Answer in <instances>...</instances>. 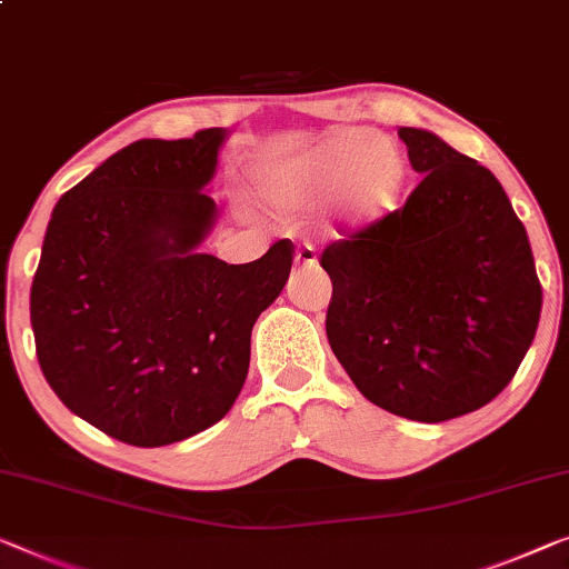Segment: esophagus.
<instances>
[{"label":"esophagus","instance_id":"obj_1","mask_svg":"<svg viewBox=\"0 0 569 569\" xmlns=\"http://www.w3.org/2000/svg\"><path fill=\"white\" fill-rule=\"evenodd\" d=\"M293 260H296V266H313V262H317V250H313V244L303 242L296 248Z\"/></svg>","mask_w":569,"mask_h":569}]
</instances>
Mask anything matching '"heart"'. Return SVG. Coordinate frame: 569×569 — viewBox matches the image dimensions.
Wrapping results in <instances>:
<instances>
[{"mask_svg": "<svg viewBox=\"0 0 569 569\" xmlns=\"http://www.w3.org/2000/svg\"><path fill=\"white\" fill-rule=\"evenodd\" d=\"M406 158L388 134L360 127L337 130L309 150L252 171V193L276 209H313L332 201L337 222L366 230L396 209Z\"/></svg>", "mask_w": 569, "mask_h": 569, "instance_id": "heart-1", "label": "heart"}]
</instances>
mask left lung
Returning <instances> with one entry per match:
<instances>
[{"label":"left lung","mask_w":569,"mask_h":569,"mask_svg":"<svg viewBox=\"0 0 569 569\" xmlns=\"http://www.w3.org/2000/svg\"><path fill=\"white\" fill-rule=\"evenodd\" d=\"M417 189L332 242L327 337L358 391L411 421H447L503 391L533 342L541 283L498 178L435 132L398 127Z\"/></svg>","instance_id":"obj_1"}]
</instances>
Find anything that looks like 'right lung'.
Segmentation results:
<instances>
[{
	"mask_svg": "<svg viewBox=\"0 0 569 569\" xmlns=\"http://www.w3.org/2000/svg\"><path fill=\"white\" fill-rule=\"evenodd\" d=\"M224 138L209 127L132 142L50 214L30 288L40 370L76 417L124 445H173L224 419L252 327L291 273V240L244 266L199 252Z\"/></svg>",
	"mask_w": 569,
	"mask_h": 569,
	"instance_id": "1",
	"label": "right lung"
}]
</instances>
